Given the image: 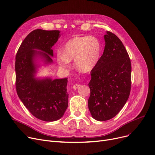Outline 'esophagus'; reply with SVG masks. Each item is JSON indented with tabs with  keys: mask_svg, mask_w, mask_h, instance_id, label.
<instances>
[{
	"mask_svg": "<svg viewBox=\"0 0 155 155\" xmlns=\"http://www.w3.org/2000/svg\"><path fill=\"white\" fill-rule=\"evenodd\" d=\"M80 86H81V85H80V84H74V85H73V89L74 90H76V89H78Z\"/></svg>",
	"mask_w": 155,
	"mask_h": 155,
	"instance_id": "34e87169",
	"label": "esophagus"
}]
</instances>
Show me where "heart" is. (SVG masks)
Instances as JSON below:
<instances>
[{"label": "heart", "mask_w": 155, "mask_h": 155, "mask_svg": "<svg viewBox=\"0 0 155 155\" xmlns=\"http://www.w3.org/2000/svg\"><path fill=\"white\" fill-rule=\"evenodd\" d=\"M101 50V42L95 36L74 37L65 43L63 53L58 52L57 61L61 68L69 69L70 60L74 59L79 71L87 72L97 65Z\"/></svg>", "instance_id": "obj_1"}]
</instances>
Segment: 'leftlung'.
<instances>
[{"label":"left lung","mask_w":155,"mask_h":155,"mask_svg":"<svg viewBox=\"0 0 155 155\" xmlns=\"http://www.w3.org/2000/svg\"><path fill=\"white\" fill-rule=\"evenodd\" d=\"M103 55L91 70L89 110L92 117L106 121L115 117L129 99L131 63L120 38L111 31L104 35Z\"/></svg>","instance_id":"8db88e82"}]
</instances>
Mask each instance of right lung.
I'll use <instances>...</instances> for the list:
<instances>
[{
	"label": "right lung",
	"mask_w": 155,
	"mask_h": 155,
	"mask_svg": "<svg viewBox=\"0 0 155 155\" xmlns=\"http://www.w3.org/2000/svg\"><path fill=\"white\" fill-rule=\"evenodd\" d=\"M59 30L37 29L26 37L16 55V89L18 96L31 114L45 122L61 118L68 107V78L37 80L34 77V57L39 49L53 56L52 47L58 41ZM48 63L50 56L38 52Z\"/></svg>",
	"instance_id": "obj_1"
}]
</instances>
